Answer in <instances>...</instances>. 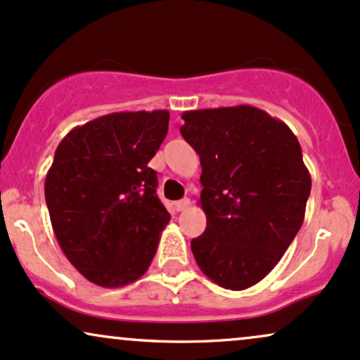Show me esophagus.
Here are the masks:
<instances>
[{"label":"esophagus","instance_id":"obj_1","mask_svg":"<svg viewBox=\"0 0 360 360\" xmlns=\"http://www.w3.org/2000/svg\"><path fill=\"white\" fill-rule=\"evenodd\" d=\"M188 205H190V200H188V198H181V200L175 202V204H173V209H175L176 212H181V210L188 209Z\"/></svg>","mask_w":360,"mask_h":360}]
</instances>
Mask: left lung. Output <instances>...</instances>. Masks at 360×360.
<instances>
[{
	"label": "left lung",
	"instance_id": "obj_1",
	"mask_svg": "<svg viewBox=\"0 0 360 360\" xmlns=\"http://www.w3.org/2000/svg\"><path fill=\"white\" fill-rule=\"evenodd\" d=\"M181 136L200 156L204 234L192 252L226 290L259 283L305 219L311 179L302 146L285 122L252 105L181 114Z\"/></svg>",
	"mask_w": 360,
	"mask_h": 360
}]
</instances>
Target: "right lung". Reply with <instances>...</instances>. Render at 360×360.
Masks as SVG:
<instances>
[{
  "instance_id": "add662e5",
  "label": "right lung",
  "mask_w": 360,
  "mask_h": 360,
  "mask_svg": "<svg viewBox=\"0 0 360 360\" xmlns=\"http://www.w3.org/2000/svg\"><path fill=\"white\" fill-rule=\"evenodd\" d=\"M168 111L112 112L62 139L45 200L63 255L86 280L120 288L146 273L170 214L148 167L168 131Z\"/></svg>"
}]
</instances>
